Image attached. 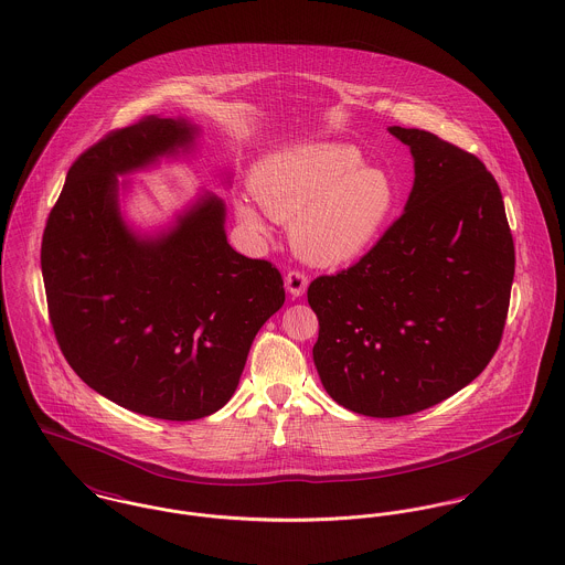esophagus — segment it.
Returning <instances> with one entry per match:
<instances>
[{
  "mask_svg": "<svg viewBox=\"0 0 565 565\" xmlns=\"http://www.w3.org/2000/svg\"><path fill=\"white\" fill-rule=\"evenodd\" d=\"M285 287H287V291H289L294 298H300V296L307 291V287H309V276H307L305 271L294 269V271H289V274L285 276Z\"/></svg>",
  "mask_w": 565,
  "mask_h": 565,
  "instance_id": "34e87169",
  "label": "esophagus"
}]
</instances>
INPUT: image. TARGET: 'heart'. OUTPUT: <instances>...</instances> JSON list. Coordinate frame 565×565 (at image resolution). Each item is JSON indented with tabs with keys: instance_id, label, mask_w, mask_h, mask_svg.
<instances>
[{
	"instance_id": "b5f03b06",
	"label": "heart",
	"mask_w": 565,
	"mask_h": 565,
	"mask_svg": "<svg viewBox=\"0 0 565 565\" xmlns=\"http://www.w3.org/2000/svg\"><path fill=\"white\" fill-rule=\"evenodd\" d=\"M361 162L359 150L345 143L287 146L258 162L252 193L269 217L294 222L291 239L302 258L343 265L379 239L396 202L392 178ZM237 215L252 231H263L252 204L239 202Z\"/></svg>"
}]
</instances>
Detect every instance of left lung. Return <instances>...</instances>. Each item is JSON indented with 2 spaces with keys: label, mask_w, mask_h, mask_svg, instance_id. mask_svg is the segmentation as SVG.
Returning a JSON list of instances; mask_svg holds the SVG:
<instances>
[{
  "label": "left lung",
  "mask_w": 565,
  "mask_h": 565,
  "mask_svg": "<svg viewBox=\"0 0 565 565\" xmlns=\"http://www.w3.org/2000/svg\"><path fill=\"white\" fill-rule=\"evenodd\" d=\"M415 180L404 213L352 267L309 285L328 396L401 417L470 385L498 350L515 271L498 182L475 154L392 126Z\"/></svg>",
  "instance_id": "left-lung-1"
}]
</instances>
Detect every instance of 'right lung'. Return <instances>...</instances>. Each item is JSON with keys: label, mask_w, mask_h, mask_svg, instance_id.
Returning <instances> with one entry per match:
<instances>
[{"label": "right lung", "mask_w": 565, "mask_h": 565, "mask_svg": "<svg viewBox=\"0 0 565 565\" xmlns=\"http://www.w3.org/2000/svg\"><path fill=\"white\" fill-rule=\"evenodd\" d=\"M198 132L150 115L99 139L72 164L41 243L67 363L104 398L171 422L233 398L256 332L285 305L280 271L231 247L217 195H200L159 235L126 224L117 175L191 154Z\"/></svg>", "instance_id": "add662e5"}]
</instances>
